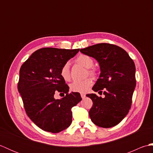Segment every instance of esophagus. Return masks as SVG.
Here are the masks:
<instances>
[{"instance_id": "34e87169", "label": "esophagus", "mask_w": 153, "mask_h": 153, "mask_svg": "<svg viewBox=\"0 0 153 153\" xmlns=\"http://www.w3.org/2000/svg\"><path fill=\"white\" fill-rule=\"evenodd\" d=\"M81 97H82V99H84V98H85V97H86V95H85V94L82 93V94H81Z\"/></svg>"}]
</instances>
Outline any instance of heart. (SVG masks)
<instances>
[{"instance_id": "heart-1", "label": "heart", "mask_w": 153, "mask_h": 153, "mask_svg": "<svg viewBox=\"0 0 153 153\" xmlns=\"http://www.w3.org/2000/svg\"><path fill=\"white\" fill-rule=\"evenodd\" d=\"M76 63H78L87 68V74L92 77H95L98 73V70L93 66L94 60L92 57L87 54H80L76 60ZM60 76L65 81H70L71 78L70 70L69 63H65L60 68ZM93 82L91 79L87 78L83 80H76L71 83L70 85V89L74 92L83 93L87 92L92 85Z\"/></svg>"}]
</instances>
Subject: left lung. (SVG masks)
<instances>
[{
    "label": "left lung",
    "mask_w": 153,
    "mask_h": 153,
    "mask_svg": "<svg viewBox=\"0 0 153 153\" xmlns=\"http://www.w3.org/2000/svg\"><path fill=\"white\" fill-rule=\"evenodd\" d=\"M80 52L95 58L99 64L100 74L92 89L101 94L105 90L104 98L95 94L86 95L93 103L89 112L90 118L101 128L115 126L131 108L136 85L134 62L125 50L112 44L94 45Z\"/></svg>",
    "instance_id": "obj_1"
}]
</instances>
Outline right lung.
Here are the masks:
<instances>
[{
    "instance_id": "obj_1",
    "label": "right lung",
    "mask_w": 153,
    "mask_h": 153,
    "mask_svg": "<svg viewBox=\"0 0 153 153\" xmlns=\"http://www.w3.org/2000/svg\"><path fill=\"white\" fill-rule=\"evenodd\" d=\"M79 51L56 48H40L32 54L19 70L18 89L24 108L35 125L45 131L59 133L72 121L71 108L82 100L80 94L68 93L60 68ZM58 92L66 96L55 100Z\"/></svg>"
}]
</instances>
